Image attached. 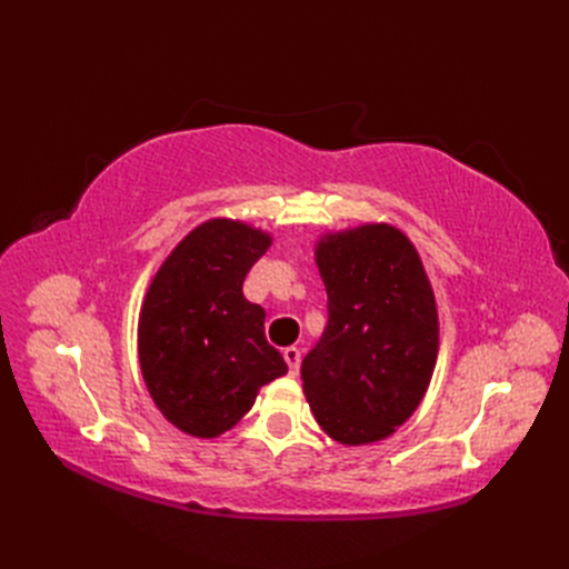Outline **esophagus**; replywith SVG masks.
<instances>
[{
	"instance_id": "1",
	"label": "esophagus",
	"mask_w": 569,
	"mask_h": 569,
	"mask_svg": "<svg viewBox=\"0 0 569 569\" xmlns=\"http://www.w3.org/2000/svg\"><path fill=\"white\" fill-rule=\"evenodd\" d=\"M282 356H284L287 366H289V372H291V375H297V372H299V366H301V349H297V347H287V349L282 351Z\"/></svg>"
}]
</instances>
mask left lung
<instances>
[{
  "instance_id": "8db88e82",
  "label": "left lung",
  "mask_w": 569,
  "mask_h": 569,
  "mask_svg": "<svg viewBox=\"0 0 569 569\" xmlns=\"http://www.w3.org/2000/svg\"><path fill=\"white\" fill-rule=\"evenodd\" d=\"M327 325L301 380L318 425L339 443L385 439L432 380L439 322L432 287L408 237L363 226L318 244Z\"/></svg>"
}]
</instances>
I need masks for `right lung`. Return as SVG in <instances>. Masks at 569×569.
<instances>
[{"label": "right lung", "mask_w": 569, "mask_h": 569, "mask_svg": "<svg viewBox=\"0 0 569 569\" xmlns=\"http://www.w3.org/2000/svg\"><path fill=\"white\" fill-rule=\"evenodd\" d=\"M270 237L234 220L189 232L153 278L140 316V366L153 403L187 435L234 427L258 389L287 372L244 278Z\"/></svg>", "instance_id": "add662e5"}]
</instances>
